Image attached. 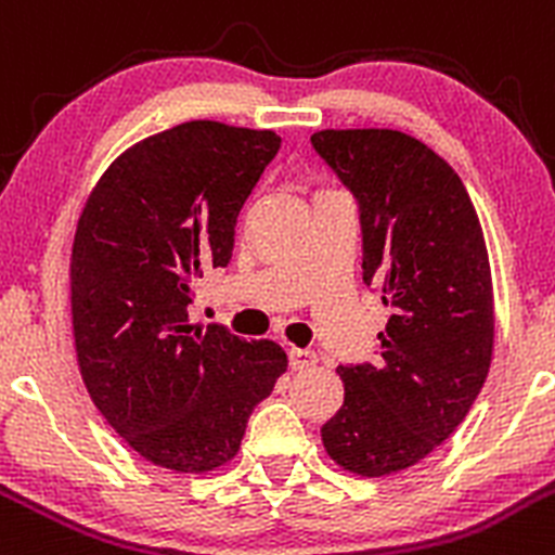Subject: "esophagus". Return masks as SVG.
<instances>
[{
  "mask_svg": "<svg viewBox=\"0 0 555 555\" xmlns=\"http://www.w3.org/2000/svg\"><path fill=\"white\" fill-rule=\"evenodd\" d=\"M319 361V356L311 351V348H289V366L297 372L311 370L313 364Z\"/></svg>",
  "mask_w": 555,
  "mask_h": 555,
  "instance_id": "1",
  "label": "esophagus"
}]
</instances>
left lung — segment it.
I'll use <instances>...</instances> for the list:
<instances>
[{
    "mask_svg": "<svg viewBox=\"0 0 555 555\" xmlns=\"http://www.w3.org/2000/svg\"><path fill=\"white\" fill-rule=\"evenodd\" d=\"M311 145L353 194L364 284L390 306L375 361L337 366L346 401L322 441L359 476L404 470L449 439L487 380L492 276L460 175L399 130H322Z\"/></svg>",
    "mask_w": 555,
    "mask_h": 555,
    "instance_id": "8db88e82",
    "label": "left lung"
}]
</instances>
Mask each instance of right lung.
<instances>
[{
  "label": "right lung",
  "instance_id": "add662e5",
  "mask_svg": "<svg viewBox=\"0 0 555 555\" xmlns=\"http://www.w3.org/2000/svg\"><path fill=\"white\" fill-rule=\"evenodd\" d=\"M279 149L271 130L185 121L125 151L79 218L72 313L81 377L111 428L162 468L229 463L287 370L273 340L189 322L196 279L231 262L238 209Z\"/></svg>",
  "mask_w": 555,
  "mask_h": 555
}]
</instances>
